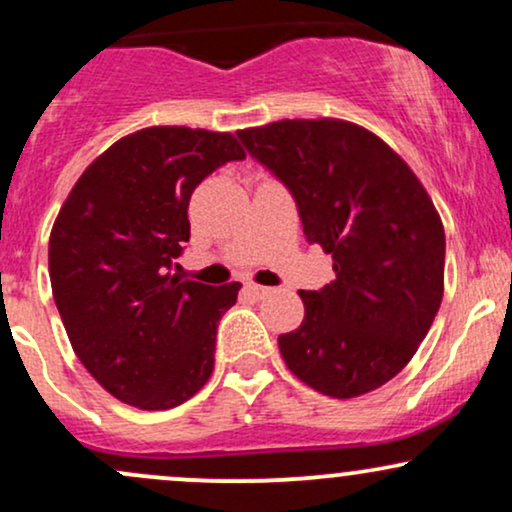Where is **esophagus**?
<instances>
[{
  "label": "esophagus",
  "mask_w": 512,
  "mask_h": 512,
  "mask_svg": "<svg viewBox=\"0 0 512 512\" xmlns=\"http://www.w3.org/2000/svg\"><path fill=\"white\" fill-rule=\"evenodd\" d=\"M245 293H248V296H252V298H264V296H269V293H272V289H269V286L245 284Z\"/></svg>",
  "instance_id": "34e87169"
}]
</instances>
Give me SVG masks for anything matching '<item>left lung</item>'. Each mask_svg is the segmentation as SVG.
Listing matches in <instances>:
<instances>
[{
    "label": "left lung",
    "mask_w": 512,
    "mask_h": 512,
    "mask_svg": "<svg viewBox=\"0 0 512 512\" xmlns=\"http://www.w3.org/2000/svg\"><path fill=\"white\" fill-rule=\"evenodd\" d=\"M238 139L296 199L303 233L337 279L298 291L301 327L279 337L286 366L327 397L385 385L411 361L443 301L445 231L407 163L344 120H281Z\"/></svg>",
    "instance_id": "8db88e82"
}]
</instances>
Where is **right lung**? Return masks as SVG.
<instances>
[{"label": "right lung", "mask_w": 512, "mask_h": 512, "mask_svg": "<svg viewBox=\"0 0 512 512\" xmlns=\"http://www.w3.org/2000/svg\"><path fill=\"white\" fill-rule=\"evenodd\" d=\"M245 151L228 132L146 127L84 170L50 233V284L88 373L120 402L173 409L214 370L216 327L240 284L173 274L195 187Z\"/></svg>", "instance_id": "obj_1"}]
</instances>
